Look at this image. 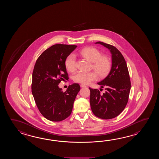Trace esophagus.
I'll return each mask as SVG.
<instances>
[{
    "label": "esophagus",
    "mask_w": 159,
    "mask_h": 159,
    "mask_svg": "<svg viewBox=\"0 0 159 159\" xmlns=\"http://www.w3.org/2000/svg\"><path fill=\"white\" fill-rule=\"evenodd\" d=\"M80 86H81V88H85V87H86V85H84V84H80Z\"/></svg>",
    "instance_id": "obj_1"
}]
</instances>
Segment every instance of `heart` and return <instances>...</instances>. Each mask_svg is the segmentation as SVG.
I'll return each instance as SVG.
<instances>
[{
  "label": "heart",
  "mask_w": 159,
  "mask_h": 159,
  "mask_svg": "<svg viewBox=\"0 0 159 159\" xmlns=\"http://www.w3.org/2000/svg\"><path fill=\"white\" fill-rule=\"evenodd\" d=\"M80 54L88 60L93 62V68L99 75L103 77L107 75L111 68L110 60L106 56H102L101 52L94 47L84 48L80 51ZM65 66L68 71L73 72L76 69V59L73 54H70L65 60ZM95 71H78L73 75L75 82L86 84L91 81H95L98 75Z\"/></svg>",
  "instance_id": "b5f03b06"
}]
</instances>
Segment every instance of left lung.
Here are the masks:
<instances>
[{"label": "left lung", "instance_id": "left-lung-1", "mask_svg": "<svg viewBox=\"0 0 159 159\" xmlns=\"http://www.w3.org/2000/svg\"><path fill=\"white\" fill-rule=\"evenodd\" d=\"M108 48L111 53V69L108 75L98 82L106 92L101 94L98 89L89 88L91 110L103 119L114 118L122 112L127 105L131 89V81L125 59L118 49L110 44L98 41Z\"/></svg>", "mask_w": 159, "mask_h": 159}]
</instances>
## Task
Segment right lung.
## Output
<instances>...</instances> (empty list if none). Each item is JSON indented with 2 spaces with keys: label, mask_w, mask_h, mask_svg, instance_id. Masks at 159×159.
Returning <instances> with one entry per match:
<instances>
[{
  "label": "right lung",
  "mask_w": 159,
  "mask_h": 159,
  "mask_svg": "<svg viewBox=\"0 0 159 159\" xmlns=\"http://www.w3.org/2000/svg\"><path fill=\"white\" fill-rule=\"evenodd\" d=\"M77 47L55 44L43 52L34 65L32 93L41 114L49 120L60 122L71 114L80 86L73 84L64 92L58 85L69 79L65 60Z\"/></svg>",
  "instance_id": "right-lung-1"
}]
</instances>
